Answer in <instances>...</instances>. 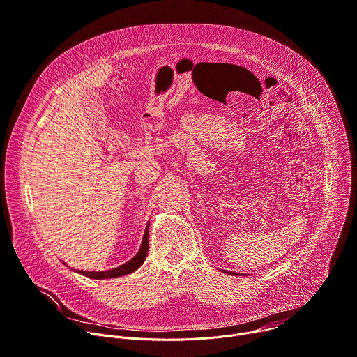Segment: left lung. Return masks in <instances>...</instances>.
Wrapping results in <instances>:
<instances>
[{"instance_id":"8db88e82","label":"left lung","mask_w":357,"mask_h":357,"mask_svg":"<svg viewBox=\"0 0 357 357\" xmlns=\"http://www.w3.org/2000/svg\"><path fill=\"white\" fill-rule=\"evenodd\" d=\"M225 271V270H224ZM229 274H234V275H236V273H234V271H229ZM238 275H242V274H238Z\"/></svg>"}]
</instances>
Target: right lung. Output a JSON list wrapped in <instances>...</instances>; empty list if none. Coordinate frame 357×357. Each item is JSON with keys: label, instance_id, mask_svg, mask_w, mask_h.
<instances>
[{"label": "right lung", "instance_id": "1", "mask_svg": "<svg viewBox=\"0 0 357 357\" xmlns=\"http://www.w3.org/2000/svg\"><path fill=\"white\" fill-rule=\"evenodd\" d=\"M148 250H149V222L146 225L145 229V235L144 239H142V245L139 252L126 263L121 264L119 267L115 268H109V270H104V271H83V270H75L76 273H80L89 278H94V280H104V278H115V277H121L125 274H130L135 270H137L142 264H144L146 256H148ZM66 264V263H64Z\"/></svg>", "mask_w": 357, "mask_h": 357}]
</instances>
